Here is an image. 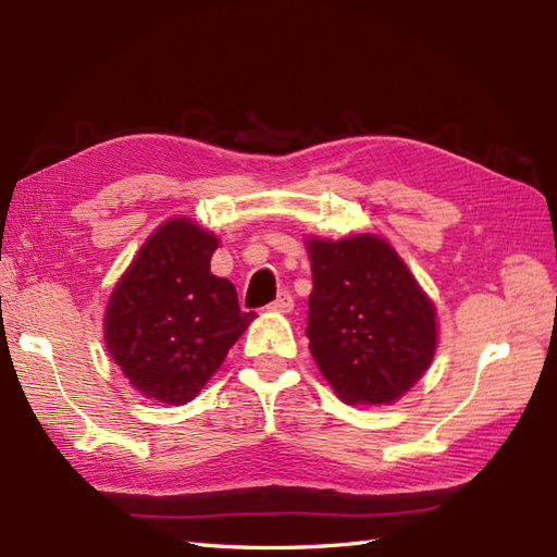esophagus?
Listing matches in <instances>:
<instances>
[{
    "mask_svg": "<svg viewBox=\"0 0 557 557\" xmlns=\"http://www.w3.org/2000/svg\"><path fill=\"white\" fill-rule=\"evenodd\" d=\"M270 311H277V313H289L292 309H294V297L289 292H280L277 294V299L272 301L270 306H268Z\"/></svg>",
    "mask_w": 557,
    "mask_h": 557,
    "instance_id": "esophagus-1",
    "label": "esophagus"
}]
</instances>
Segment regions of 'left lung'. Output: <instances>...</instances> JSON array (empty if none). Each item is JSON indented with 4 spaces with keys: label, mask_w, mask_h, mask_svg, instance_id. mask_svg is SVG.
<instances>
[{
    "label": "left lung",
    "mask_w": 557,
    "mask_h": 557,
    "mask_svg": "<svg viewBox=\"0 0 557 557\" xmlns=\"http://www.w3.org/2000/svg\"><path fill=\"white\" fill-rule=\"evenodd\" d=\"M309 349L349 405H389L435 354V309L395 248L371 234L309 239Z\"/></svg>",
    "instance_id": "obj_1"
}]
</instances>
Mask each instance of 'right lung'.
<instances>
[{"label": "right lung", "mask_w": 557, "mask_h": 557, "mask_svg": "<svg viewBox=\"0 0 557 557\" xmlns=\"http://www.w3.org/2000/svg\"><path fill=\"white\" fill-rule=\"evenodd\" d=\"M218 239L186 218L140 246L104 313V342L124 375L164 405L194 399L256 313L210 272Z\"/></svg>", "instance_id": "right-lung-1"}]
</instances>
